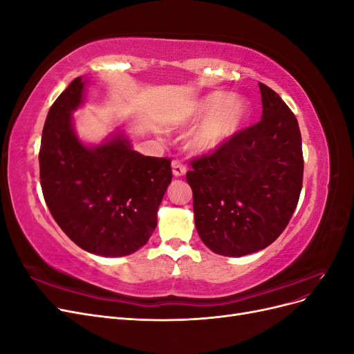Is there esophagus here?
I'll return each instance as SVG.
<instances>
[{
    "mask_svg": "<svg viewBox=\"0 0 354 354\" xmlns=\"http://www.w3.org/2000/svg\"><path fill=\"white\" fill-rule=\"evenodd\" d=\"M171 167H173V174L176 177H183L186 174V167L180 162V160H173V164H171Z\"/></svg>",
    "mask_w": 354,
    "mask_h": 354,
    "instance_id": "obj_1",
    "label": "esophagus"
}]
</instances>
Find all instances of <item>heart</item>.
<instances>
[{"mask_svg": "<svg viewBox=\"0 0 354 354\" xmlns=\"http://www.w3.org/2000/svg\"><path fill=\"white\" fill-rule=\"evenodd\" d=\"M250 104L242 95L211 91L192 102L180 124L199 125L189 137V147L196 153L216 152L236 134L248 120Z\"/></svg>", "mask_w": 354, "mask_h": 354, "instance_id": "b5f03b06", "label": "heart"}]
</instances>
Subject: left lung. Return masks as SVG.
<instances>
[{"label":"left lung","instance_id":"obj_1","mask_svg":"<svg viewBox=\"0 0 354 354\" xmlns=\"http://www.w3.org/2000/svg\"><path fill=\"white\" fill-rule=\"evenodd\" d=\"M263 113L211 155L190 162L195 226L224 257L264 250L288 226L303 186L301 133L295 115L259 82Z\"/></svg>","mask_w":354,"mask_h":354}]
</instances>
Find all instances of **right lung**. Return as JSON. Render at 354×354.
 <instances>
[{"instance_id":"right-lung-1","label":"right lung","mask_w":354,"mask_h":354,"mask_svg":"<svg viewBox=\"0 0 354 354\" xmlns=\"http://www.w3.org/2000/svg\"><path fill=\"white\" fill-rule=\"evenodd\" d=\"M88 80L75 78L48 111L41 137L39 178L53 218L84 251L124 257L152 236L158 208L173 178L167 158L133 151L122 131L100 145L82 143L73 112Z\"/></svg>"}]
</instances>
